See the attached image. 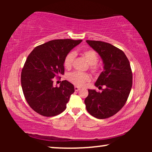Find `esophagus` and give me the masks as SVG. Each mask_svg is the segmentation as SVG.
Wrapping results in <instances>:
<instances>
[{
    "label": "esophagus",
    "instance_id": "1",
    "mask_svg": "<svg viewBox=\"0 0 152 152\" xmlns=\"http://www.w3.org/2000/svg\"><path fill=\"white\" fill-rule=\"evenodd\" d=\"M80 88H81L80 87H79V86H75V91H79V90H80Z\"/></svg>",
    "mask_w": 152,
    "mask_h": 152
}]
</instances>
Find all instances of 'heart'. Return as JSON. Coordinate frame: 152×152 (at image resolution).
Returning <instances> with one entry per match:
<instances>
[{"label":"heart","mask_w":152,"mask_h":152,"mask_svg":"<svg viewBox=\"0 0 152 152\" xmlns=\"http://www.w3.org/2000/svg\"><path fill=\"white\" fill-rule=\"evenodd\" d=\"M82 55L88 61V63L91 65V70L93 72H96L98 70V67L96 66V64L98 61V56L96 52L92 49L85 50L83 51ZM75 59V53L73 52H70L66 56L64 60V66L66 69H70L73 64ZM67 78L69 82L72 84L77 86H83L87 82H90V76L86 73H83L80 72H70L68 75Z\"/></svg>","instance_id":"1"}]
</instances>
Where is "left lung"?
<instances>
[{"label":"left lung","instance_id":"8db88e82","mask_svg":"<svg viewBox=\"0 0 152 152\" xmlns=\"http://www.w3.org/2000/svg\"><path fill=\"white\" fill-rule=\"evenodd\" d=\"M86 42L102 59L104 70L95 85L105 88L101 93L88 89L84 103L91 115L105 119L117 113L125 104L132 87V71L129 59L120 49L104 41Z\"/></svg>","mask_w":152,"mask_h":152}]
</instances>
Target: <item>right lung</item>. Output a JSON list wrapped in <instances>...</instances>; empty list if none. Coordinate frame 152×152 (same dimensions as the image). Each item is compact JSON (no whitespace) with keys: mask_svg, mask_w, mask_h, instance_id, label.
Masks as SVG:
<instances>
[{"mask_svg":"<svg viewBox=\"0 0 152 152\" xmlns=\"http://www.w3.org/2000/svg\"><path fill=\"white\" fill-rule=\"evenodd\" d=\"M82 40L56 39L38 45L31 52L22 69L20 82L25 98L35 112L45 117L62 113L74 86L67 80L54 86L53 78L64 74V60Z\"/></svg>","mask_w":152,"mask_h":152,"instance_id":"1","label":"right lung"}]
</instances>
